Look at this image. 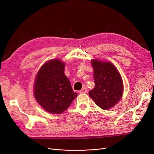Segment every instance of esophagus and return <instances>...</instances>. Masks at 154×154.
I'll return each mask as SVG.
<instances>
[{"mask_svg":"<svg viewBox=\"0 0 154 154\" xmlns=\"http://www.w3.org/2000/svg\"><path fill=\"white\" fill-rule=\"evenodd\" d=\"M87 88H85V87H83L82 89H81L80 91H79V92L80 93V94H85V93L87 92Z\"/></svg>","mask_w":154,"mask_h":154,"instance_id":"34e87169","label":"esophagus"}]
</instances>
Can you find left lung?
Masks as SVG:
<instances>
[{
	"mask_svg": "<svg viewBox=\"0 0 154 154\" xmlns=\"http://www.w3.org/2000/svg\"><path fill=\"white\" fill-rule=\"evenodd\" d=\"M95 87L88 94L96 104L109 110L118 103L123 93V83L117 68L110 62L92 60Z\"/></svg>",
	"mask_w": 154,
	"mask_h": 154,
	"instance_id": "left-lung-1",
	"label": "left lung"
}]
</instances>
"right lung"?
<instances>
[{
    "label": "right lung",
    "mask_w": 154,
    "mask_h": 154,
    "mask_svg": "<svg viewBox=\"0 0 154 154\" xmlns=\"http://www.w3.org/2000/svg\"><path fill=\"white\" fill-rule=\"evenodd\" d=\"M65 63L58 59L45 62L36 74L34 96L42 108L51 114H60L78 96L64 74Z\"/></svg>",
    "instance_id": "1"
}]
</instances>
